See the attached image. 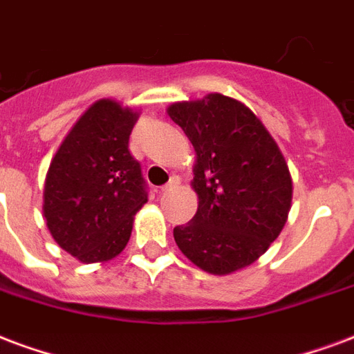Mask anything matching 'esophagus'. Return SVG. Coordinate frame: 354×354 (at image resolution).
<instances>
[{
	"mask_svg": "<svg viewBox=\"0 0 354 354\" xmlns=\"http://www.w3.org/2000/svg\"><path fill=\"white\" fill-rule=\"evenodd\" d=\"M178 185H180V178L178 176H172L169 180V184H165L163 187H161V193H165V191H170V189H174V187H178Z\"/></svg>",
	"mask_w": 354,
	"mask_h": 354,
	"instance_id": "34e87169",
	"label": "esophagus"
}]
</instances>
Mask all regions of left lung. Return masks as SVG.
I'll use <instances>...</instances> for the list:
<instances>
[{"label":"left lung","instance_id":"1","mask_svg":"<svg viewBox=\"0 0 354 354\" xmlns=\"http://www.w3.org/2000/svg\"><path fill=\"white\" fill-rule=\"evenodd\" d=\"M195 148L197 214L174 229L191 263L227 276L257 261L279 236L292 201L283 153L250 106L208 93L167 109Z\"/></svg>","mask_w":354,"mask_h":354}]
</instances>
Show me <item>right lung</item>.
<instances>
[{"mask_svg": "<svg viewBox=\"0 0 354 354\" xmlns=\"http://www.w3.org/2000/svg\"><path fill=\"white\" fill-rule=\"evenodd\" d=\"M138 112L114 99L91 104L59 144L46 172L43 216L54 242L80 263H106L129 242L148 195L129 153Z\"/></svg>", "mask_w": 354, "mask_h": 354, "instance_id": "obj_1", "label": "right lung"}]
</instances>
